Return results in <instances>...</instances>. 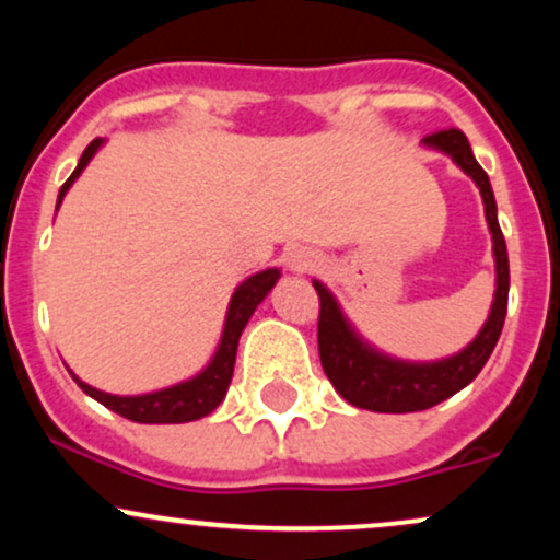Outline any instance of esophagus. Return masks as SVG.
Returning <instances> with one entry per match:
<instances>
[{
	"instance_id": "obj_1",
	"label": "esophagus",
	"mask_w": 560,
	"mask_h": 560,
	"mask_svg": "<svg viewBox=\"0 0 560 560\" xmlns=\"http://www.w3.org/2000/svg\"><path fill=\"white\" fill-rule=\"evenodd\" d=\"M287 266L292 268V271H298V273L311 271V268H313V258L305 253V249H292V253L287 255Z\"/></svg>"
}]
</instances>
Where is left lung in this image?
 Returning <instances> with one entry per match:
<instances>
[{"label": "left lung", "instance_id": "obj_1", "mask_svg": "<svg viewBox=\"0 0 560 560\" xmlns=\"http://www.w3.org/2000/svg\"><path fill=\"white\" fill-rule=\"evenodd\" d=\"M423 144L445 152L474 178L485 199V215L492 231V253L494 271H498V289H494L492 311L487 324L481 326L479 337L474 339L458 355L445 358L436 363H405L395 358L382 355L374 347H369L352 331L347 318L339 311L337 300L320 281H313L318 292L320 313H318V355L324 374L329 376L334 389L355 408L376 410V413H413V410H427L432 405L447 400L466 384H471L490 361L494 345H498L500 331H503L508 313V249L503 231L498 223V205L490 178L474 158L471 144L460 128H442V131L423 137Z\"/></svg>", "mask_w": 560, "mask_h": 560}]
</instances>
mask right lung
I'll use <instances>...</instances> for the list:
<instances>
[{
	"label": "right lung",
	"instance_id": "obj_1",
	"mask_svg": "<svg viewBox=\"0 0 560 560\" xmlns=\"http://www.w3.org/2000/svg\"><path fill=\"white\" fill-rule=\"evenodd\" d=\"M102 147V139H94L92 144L83 150V155L75 165V171L70 173V178L60 186V197H57V205L62 202L70 184L81 176V171L86 168L89 160L94 158V152ZM279 268H268V271H260L249 276L247 281H242L236 287V292L231 294L229 313H226V326H223L221 345H218L213 361H210L208 369L202 374L182 384H173L168 389L150 392V395H137V397H120V395H107V392H100L89 384H83L79 376H73L79 382V387L86 392L89 397H94L96 402H102L105 408L115 410L118 416H124L128 421L137 423H186L197 421L202 416L213 413V410L221 405L223 397H226V389L231 384V376H234V361H236V347H240V337L247 326L249 316L255 313V307L260 305L262 298L271 292L276 281H279Z\"/></svg>",
	"mask_w": 560,
	"mask_h": 560
}]
</instances>
